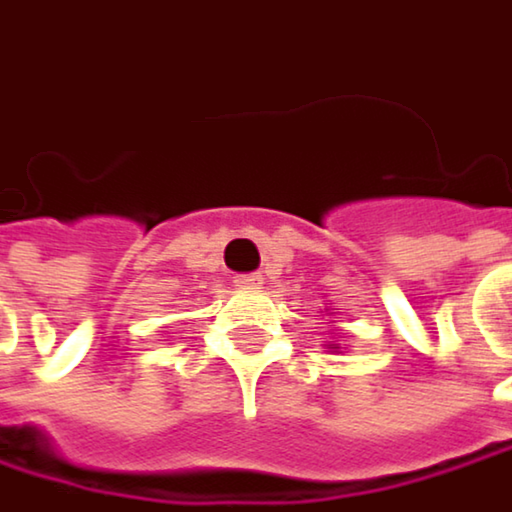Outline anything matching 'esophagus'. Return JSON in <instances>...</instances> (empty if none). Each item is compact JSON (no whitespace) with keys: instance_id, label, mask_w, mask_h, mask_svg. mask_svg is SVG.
I'll list each match as a JSON object with an SVG mask.
<instances>
[{"instance_id":"esophagus-1","label":"esophagus","mask_w":512,"mask_h":512,"mask_svg":"<svg viewBox=\"0 0 512 512\" xmlns=\"http://www.w3.org/2000/svg\"><path fill=\"white\" fill-rule=\"evenodd\" d=\"M233 282H236L239 288H258V285H261L264 279H261L258 273H242V276H236Z\"/></svg>"}]
</instances>
